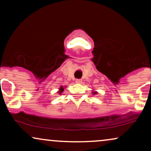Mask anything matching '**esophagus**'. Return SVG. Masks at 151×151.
<instances>
[{"label": "esophagus", "instance_id": "34e87169", "mask_svg": "<svg viewBox=\"0 0 151 151\" xmlns=\"http://www.w3.org/2000/svg\"><path fill=\"white\" fill-rule=\"evenodd\" d=\"M82 80L81 79H76V82H77V83H79V84L82 83Z\"/></svg>", "mask_w": 151, "mask_h": 151}]
</instances>
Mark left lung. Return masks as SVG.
<instances>
[{
	"mask_svg": "<svg viewBox=\"0 0 151 151\" xmlns=\"http://www.w3.org/2000/svg\"><path fill=\"white\" fill-rule=\"evenodd\" d=\"M94 93H96V92H94Z\"/></svg>",
	"mask_w": 151,
	"mask_h": 151,
	"instance_id": "left-lung-1",
	"label": "left lung"
}]
</instances>
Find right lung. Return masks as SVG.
<instances>
[{"mask_svg": "<svg viewBox=\"0 0 151 151\" xmlns=\"http://www.w3.org/2000/svg\"><path fill=\"white\" fill-rule=\"evenodd\" d=\"M63 90H64V88L63 87V86H61V87H60V91L58 92V93H61L63 91Z\"/></svg>", "mask_w": 151, "mask_h": 151, "instance_id": "add662e5", "label": "right lung"}]
</instances>
